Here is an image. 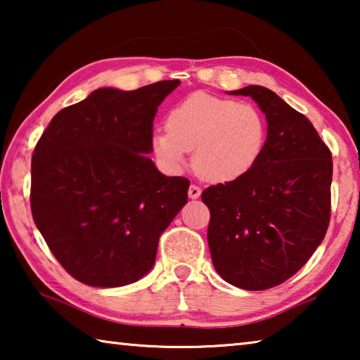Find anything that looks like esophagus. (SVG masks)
<instances>
[{"label":"esophagus","mask_w":360,"mask_h":360,"mask_svg":"<svg viewBox=\"0 0 360 360\" xmlns=\"http://www.w3.org/2000/svg\"><path fill=\"white\" fill-rule=\"evenodd\" d=\"M200 195H202V188H200L198 186H191L188 187V198H192V200H197Z\"/></svg>","instance_id":"esophagus-1"}]
</instances>
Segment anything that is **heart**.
Returning a JSON list of instances; mask_svg holds the SVG:
<instances>
[{
  "label": "heart",
  "mask_w": 360,
  "mask_h": 360,
  "mask_svg": "<svg viewBox=\"0 0 360 360\" xmlns=\"http://www.w3.org/2000/svg\"><path fill=\"white\" fill-rule=\"evenodd\" d=\"M265 135V120L252 105L195 92L169 111L167 129L154 131L152 149L169 169L184 167L193 150L195 172L206 181L227 182L255 165Z\"/></svg>",
  "instance_id": "1"
}]
</instances>
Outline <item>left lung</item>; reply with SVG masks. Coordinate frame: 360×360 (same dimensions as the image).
<instances>
[{"instance_id": "left-lung-1", "label": "left lung", "mask_w": 360, "mask_h": 360, "mask_svg": "<svg viewBox=\"0 0 360 360\" xmlns=\"http://www.w3.org/2000/svg\"><path fill=\"white\" fill-rule=\"evenodd\" d=\"M251 96L266 119V141L240 178L205 188L208 246L225 281L265 290L300 270L330 219L332 154L303 114L262 85L229 92Z\"/></svg>"}]
</instances>
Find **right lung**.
I'll list each match as a JSON object with an SVG mask.
<instances>
[{
    "label": "right lung",
    "mask_w": 360,
    "mask_h": 360,
    "mask_svg": "<svg viewBox=\"0 0 360 360\" xmlns=\"http://www.w3.org/2000/svg\"><path fill=\"white\" fill-rule=\"evenodd\" d=\"M181 82L103 87L53 115L32 157V212L70 275L92 288L136 283L187 203L188 182L148 157L152 122Z\"/></svg>",
    "instance_id": "1"
}]
</instances>
